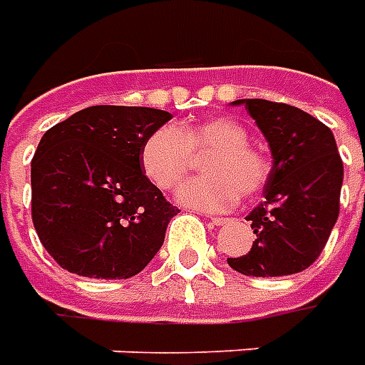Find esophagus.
Here are the masks:
<instances>
[{
    "label": "esophagus",
    "mask_w": 365,
    "mask_h": 365,
    "mask_svg": "<svg viewBox=\"0 0 365 365\" xmlns=\"http://www.w3.org/2000/svg\"><path fill=\"white\" fill-rule=\"evenodd\" d=\"M227 221H229L227 217H217V215H215V217H211V223H213V225H225Z\"/></svg>",
    "instance_id": "esophagus-1"
}]
</instances>
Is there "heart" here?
<instances>
[{
  "instance_id": "obj_1",
  "label": "heart",
  "mask_w": 365,
  "mask_h": 365,
  "mask_svg": "<svg viewBox=\"0 0 365 365\" xmlns=\"http://www.w3.org/2000/svg\"><path fill=\"white\" fill-rule=\"evenodd\" d=\"M205 153V175L178 191V201L185 207L227 211L241 195L259 193L271 175L269 160L249 144L247 128L227 116L154 130L140 148V164L158 190L170 191L190 174L195 156Z\"/></svg>"
}]
</instances>
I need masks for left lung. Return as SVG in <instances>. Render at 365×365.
Returning <instances> with one entry per match:
<instances>
[{
    "mask_svg": "<svg viewBox=\"0 0 365 365\" xmlns=\"http://www.w3.org/2000/svg\"><path fill=\"white\" fill-rule=\"evenodd\" d=\"M269 142L272 170L264 201L247 215L255 241L243 257L227 259L247 277H284L320 257L340 213L344 165L332 130L308 112L262 98H243Z\"/></svg>",
    "mask_w": 365,
    "mask_h": 365,
    "instance_id": "obj_1",
    "label": "left lung"
}]
</instances>
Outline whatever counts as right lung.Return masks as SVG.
<instances>
[{
  "label": "right lung",
  "mask_w": 365,
  "mask_h": 365,
  "mask_svg": "<svg viewBox=\"0 0 365 365\" xmlns=\"http://www.w3.org/2000/svg\"><path fill=\"white\" fill-rule=\"evenodd\" d=\"M170 118L146 106H88L43 134L31 160V217L63 269L130 279L160 251L180 209L144 175L140 148Z\"/></svg>",
  "instance_id": "1"
}]
</instances>
